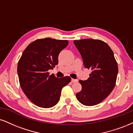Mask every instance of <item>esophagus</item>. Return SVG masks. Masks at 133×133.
Wrapping results in <instances>:
<instances>
[{
    "label": "esophagus",
    "mask_w": 133,
    "mask_h": 133,
    "mask_svg": "<svg viewBox=\"0 0 133 133\" xmlns=\"http://www.w3.org/2000/svg\"><path fill=\"white\" fill-rule=\"evenodd\" d=\"M71 82L72 83H76V82H78V80L77 79H71Z\"/></svg>",
    "instance_id": "1"
}]
</instances>
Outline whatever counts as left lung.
Listing matches in <instances>:
<instances>
[{
    "instance_id": "obj_1",
    "label": "left lung",
    "mask_w": 133,
    "mask_h": 133,
    "mask_svg": "<svg viewBox=\"0 0 133 133\" xmlns=\"http://www.w3.org/2000/svg\"><path fill=\"white\" fill-rule=\"evenodd\" d=\"M85 68L92 72L87 80H79L82 89L76 98L82 104L92 106L99 104L112 92L115 86L118 68L109 45L99 39L74 41Z\"/></svg>"
}]
</instances>
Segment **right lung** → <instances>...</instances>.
<instances>
[{
    "mask_svg": "<svg viewBox=\"0 0 133 133\" xmlns=\"http://www.w3.org/2000/svg\"><path fill=\"white\" fill-rule=\"evenodd\" d=\"M68 44L67 40L37 39L28 45L19 60L17 72L21 89L39 107L55 105L62 88L71 81L70 76L58 78L48 72L58 64L59 54Z\"/></svg>",
    "mask_w": 133,
    "mask_h": 133,
    "instance_id": "add662e5",
    "label": "right lung"
}]
</instances>
